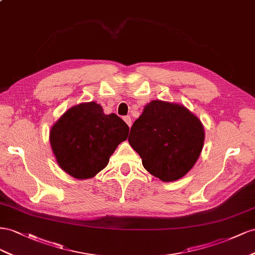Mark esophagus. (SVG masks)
<instances>
[{"label":"esophagus","mask_w":255,"mask_h":255,"mask_svg":"<svg viewBox=\"0 0 255 255\" xmlns=\"http://www.w3.org/2000/svg\"><path fill=\"white\" fill-rule=\"evenodd\" d=\"M124 121H125V123L127 124V125H128V127H129V128L131 127L132 123H131V119H130V116H125V118H124Z\"/></svg>","instance_id":"obj_1"}]
</instances>
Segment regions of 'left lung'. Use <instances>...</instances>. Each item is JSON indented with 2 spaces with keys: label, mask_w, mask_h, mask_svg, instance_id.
Here are the masks:
<instances>
[{
  "label": "left lung",
  "mask_w": 255,
  "mask_h": 255,
  "mask_svg": "<svg viewBox=\"0 0 255 255\" xmlns=\"http://www.w3.org/2000/svg\"><path fill=\"white\" fill-rule=\"evenodd\" d=\"M128 142L144 169L162 181H175L190 171L204 146L200 119L179 104L152 100L130 130Z\"/></svg>",
  "instance_id": "1"
}]
</instances>
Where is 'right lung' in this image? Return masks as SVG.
Here are the masks:
<instances>
[{"label": "right lung", "mask_w": 255, "mask_h": 255, "mask_svg": "<svg viewBox=\"0 0 255 255\" xmlns=\"http://www.w3.org/2000/svg\"><path fill=\"white\" fill-rule=\"evenodd\" d=\"M129 127L118 115L105 114L95 101L71 107L51 127L49 140L56 162L77 179L92 178L104 170Z\"/></svg>", "instance_id": "obj_1"}]
</instances>
